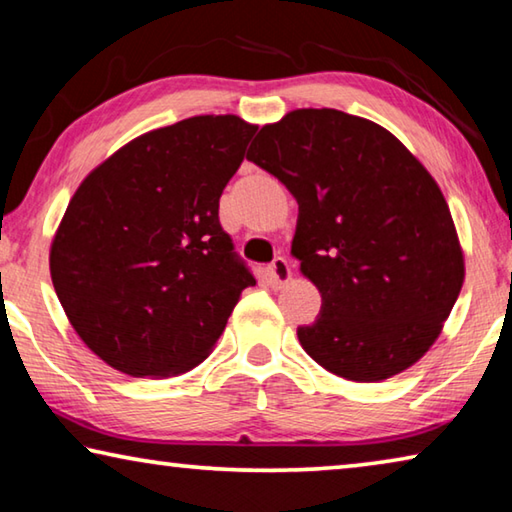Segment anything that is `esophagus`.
<instances>
[{
    "label": "esophagus",
    "instance_id": "34e87169",
    "mask_svg": "<svg viewBox=\"0 0 512 512\" xmlns=\"http://www.w3.org/2000/svg\"><path fill=\"white\" fill-rule=\"evenodd\" d=\"M268 275H271L273 287L280 289V287H284V284L291 282V277H293L291 264L284 257H277V259H273V264L268 266Z\"/></svg>",
    "mask_w": 512,
    "mask_h": 512
}]
</instances>
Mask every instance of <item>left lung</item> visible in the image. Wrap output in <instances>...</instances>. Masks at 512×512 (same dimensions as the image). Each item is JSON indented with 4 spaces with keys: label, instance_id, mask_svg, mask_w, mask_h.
<instances>
[{
    "label": "left lung",
    "instance_id": "1",
    "mask_svg": "<svg viewBox=\"0 0 512 512\" xmlns=\"http://www.w3.org/2000/svg\"><path fill=\"white\" fill-rule=\"evenodd\" d=\"M246 158L298 201L291 255L323 298L298 341L336 377L372 384L418 363L443 332L465 255L443 192L375 121L298 108L262 126Z\"/></svg>",
    "mask_w": 512,
    "mask_h": 512
}]
</instances>
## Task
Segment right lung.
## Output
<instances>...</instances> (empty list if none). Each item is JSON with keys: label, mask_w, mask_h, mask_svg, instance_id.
Here are the masks:
<instances>
[{"label": "right lung", "mask_w": 512, "mask_h": 512, "mask_svg": "<svg viewBox=\"0 0 512 512\" xmlns=\"http://www.w3.org/2000/svg\"><path fill=\"white\" fill-rule=\"evenodd\" d=\"M257 126L198 115L135 137L69 201L49 271L81 341L131 377L167 379L210 357L255 277L232 253L219 198Z\"/></svg>", "instance_id": "obj_1"}]
</instances>
